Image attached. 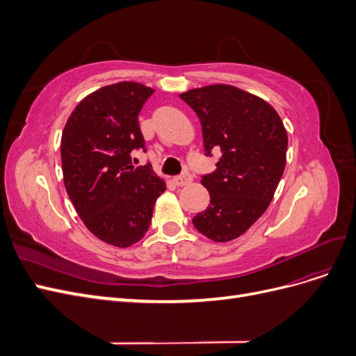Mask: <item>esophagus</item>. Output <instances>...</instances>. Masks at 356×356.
Segmentation results:
<instances>
[{"mask_svg":"<svg viewBox=\"0 0 356 356\" xmlns=\"http://www.w3.org/2000/svg\"><path fill=\"white\" fill-rule=\"evenodd\" d=\"M191 175L188 174V172H184V174L182 175H179V177H175L174 178V182L177 186H179V187H182V186H187V184H190L191 182Z\"/></svg>","mask_w":356,"mask_h":356,"instance_id":"esophagus-1","label":"esophagus"}]
</instances>
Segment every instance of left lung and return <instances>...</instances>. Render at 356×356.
I'll return each mask as SVG.
<instances>
[{"label":"left lung","mask_w":356,"mask_h":356,"mask_svg":"<svg viewBox=\"0 0 356 356\" xmlns=\"http://www.w3.org/2000/svg\"><path fill=\"white\" fill-rule=\"evenodd\" d=\"M179 98L199 117L207 154L222 153L217 169L202 177L211 200L193 224L213 242L233 241L275 196L286 161V129L270 104L234 86H204Z\"/></svg>","instance_id":"8db88e82"}]
</instances>
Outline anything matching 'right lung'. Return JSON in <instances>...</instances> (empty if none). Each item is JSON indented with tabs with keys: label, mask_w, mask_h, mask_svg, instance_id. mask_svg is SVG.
Wrapping results in <instances>:
<instances>
[{
	"label": "right lung",
	"mask_w": 356,
	"mask_h": 356,
	"mask_svg": "<svg viewBox=\"0 0 356 356\" xmlns=\"http://www.w3.org/2000/svg\"><path fill=\"white\" fill-rule=\"evenodd\" d=\"M154 89L120 81L92 92L63 127V184L92 234L127 248L144 238L165 181L152 165L135 168L131 153L145 148L138 114Z\"/></svg>",
	"instance_id": "obj_1"
}]
</instances>
